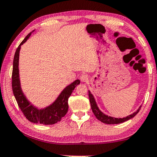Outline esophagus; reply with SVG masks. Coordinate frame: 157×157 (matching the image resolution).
Listing matches in <instances>:
<instances>
[{"label": "esophagus", "instance_id": "34e87169", "mask_svg": "<svg viewBox=\"0 0 157 157\" xmlns=\"http://www.w3.org/2000/svg\"><path fill=\"white\" fill-rule=\"evenodd\" d=\"M80 80L82 81V82H86V81L88 80V75L86 74H84V73H83V74L80 75Z\"/></svg>", "mask_w": 157, "mask_h": 157}]
</instances>
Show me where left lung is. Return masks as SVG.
<instances>
[{
  "label": "left lung",
  "mask_w": 157,
  "mask_h": 157,
  "mask_svg": "<svg viewBox=\"0 0 157 157\" xmlns=\"http://www.w3.org/2000/svg\"><path fill=\"white\" fill-rule=\"evenodd\" d=\"M89 98H90V105H91V108H92V112L94 114L97 119L98 120H100V121L102 123L105 124H120V123H123L124 121H127V120L132 119L136 115L137 113H138L139 111H140L141 105L139 107V108L136 111L134 112V113L130 114V115L127 116V117H124V118H115V117H108V115L103 113L102 112L100 111L98 108V105H97V102L95 101V99H94L93 94L91 93L90 91H89Z\"/></svg>",
  "instance_id": "1"
}]
</instances>
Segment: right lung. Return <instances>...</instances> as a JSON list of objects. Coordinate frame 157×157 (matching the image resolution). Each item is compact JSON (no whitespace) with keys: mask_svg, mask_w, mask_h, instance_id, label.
<instances>
[{"mask_svg":"<svg viewBox=\"0 0 157 157\" xmlns=\"http://www.w3.org/2000/svg\"><path fill=\"white\" fill-rule=\"evenodd\" d=\"M31 33H30L25 38L22 43L17 47L15 52L12 71L13 93L19 108L25 117L27 118V119L36 124H42L45 125L54 124L61 121L62 118L65 117V114L67 113V110H68V103H67L68 98L71 95L75 86L80 84V80L77 79L75 82L67 86L62 91L55 101L47 107L39 109L32 105L31 102L28 101L23 93L22 88H21L19 73V57L21 46L28 40Z\"/></svg>","mask_w":157,"mask_h":157,"instance_id":"1","label":"right lung"}]
</instances>
